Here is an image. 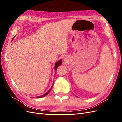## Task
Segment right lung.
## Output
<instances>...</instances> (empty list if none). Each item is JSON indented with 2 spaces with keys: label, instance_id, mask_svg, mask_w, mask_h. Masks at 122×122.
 Instances as JSON below:
<instances>
[{
  "label": "right lung",
  "instance_id": "add662e5",
  "mask_svg": "<svg viewBox=\"0 0 122 122\" xmlns=\"http://www.w3.org/2000/svg\"><path fill=\"white\" fill-rule=\"evenodd\" d=\"M15 36H14V37H13V39L15 38ZM61 60H60V61H57V62H56V63H55V71H56V70H57V68L58 67V66H60V65H61ZM53 84H52V86H51L50 89L46 93H45V94H44V95H42V96H40L36 97V98H42V97H44L46 96L48 94V93L50 92V91H51V88H52V87H53Z\"/></svg>",
  "mask_w": 122,
  "mask_h": 122
}]
</instances>
